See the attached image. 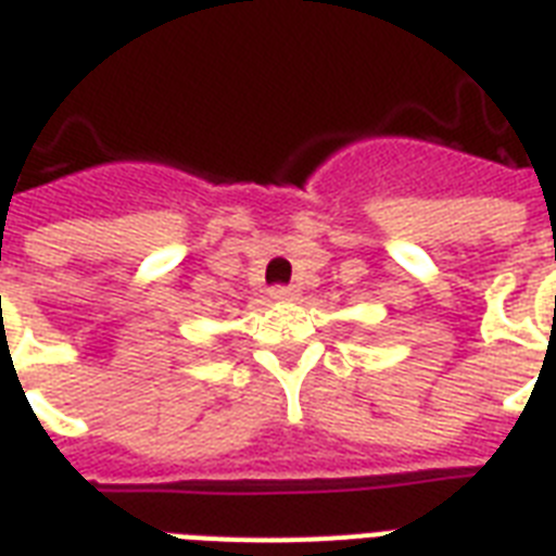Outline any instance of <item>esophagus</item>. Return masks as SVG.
<instances>
[{
	"instance_id": "esophagus-1",
	"label": "esophagus",
	"mask_w": 556,
	"mask_h": 556,
	"mask_svg": "<svg viewBox=\"0 0 556 556\" xmlns=\"http://www.w3.org/2000/svg\"><path fill=\"white\" fill-rule=\"evenodd\" d=\"M270 300H277V302L296 300V288H291V286H274V288H270Z\"/></svg>"
}]
</instances>
